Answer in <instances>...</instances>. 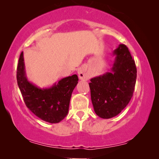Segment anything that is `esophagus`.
Returning <instances> with one entry per match:
<instances>
[{
    "label": "esophagus",
    "instance_id": "obj_1",
    "mask_svg": "<svg viewBox=\"0 0 159 159\" xmlns=\"http://www.w3.org/2000/svg\"><path fill=\"white\" fill-rule=\"evenodd\" d=\"M78 76H79L80 80H88L89 79L88 74L84 67H81L78 69Z\"/></svg>",
    "mask_w": 159,
    "mask_h": 159
}]
</instances>
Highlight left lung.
I'll use <instances>...</instances> for the list:
<instances>
[{"mask_svg": "<svg viewBox=\"0 0 159 159\" xmlns=\"http://www.w3.org/2000/svg\"><path fill=\"white\" fill-rule=\"evenodd\" d=\"M113 55L111 71L92 78L89 83L94 111L103 119L116 116L127 106L136 83L137 68L128 48L120 44Z\"/></svg>", "mask_w": 159, "mask_h": 159, "instance_id": "8db88e82", "label": "left lung"}]
</instances>
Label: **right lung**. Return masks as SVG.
<instances>
[{
    "instance_id": "add662e5",
    "label": "right lung",
    "mask_w": 159,
    "mask_h": 159,
    "mask_svg": "<svg viewBox=\"0 0 159 159\" xmlns=\"http://www.w3.org/2000/svg\"><path fill=\"white\" fill-rule=\"evenodd\" d=\"M16 80L27 107L34 115L49 123H58L69 111L71 93L78 83L77 75L63 78L49 88H39L28 81L23 52L19 56Z\"/></svg>"
}]
</instances>
